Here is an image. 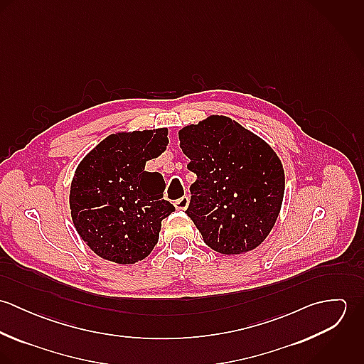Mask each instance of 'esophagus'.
Wrapping results in <instances>:
<instances>
[{"mask_svg":"<svg viewBox=\"0 0 364 364\" xmlns=\"http://www.w3.org/2000/svg\"><path fill=\"white\" fill-rule=\"evenodd\" d=\"M189 196H182L181 199H178V200H175V208L176 210H186L188 206H189Z\"/></svg>","mask_w":364,"mask_h":364,"instance_id":"obj_1","label":"esophagus"}]
</instances>
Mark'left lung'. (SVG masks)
<instances>
[{
	"mask_svg": "<svg viewBox=\"0 0 364 364\" xmlns=\"http://www.w3.org/2000/svg\"><path fill=\"white\" fill-rule=\"evenodd\" d=\"M179 147L198 179L192 218L208 247L245 254L266 240L280 213L284 169L273 149L227 116L211 114L179 130Z\"/></svg>",
	"mask_w": 364,
	"mask_h": 364,
	"instance_id": "obj_1",
	"label": "left lung"
}]
</instances>
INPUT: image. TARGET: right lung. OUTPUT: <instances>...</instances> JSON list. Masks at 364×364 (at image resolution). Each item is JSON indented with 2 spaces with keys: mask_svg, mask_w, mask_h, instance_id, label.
Instances as JSON below:
<instances>
[{
  "mask_svg": "<svg viewBox=\"0 0 364 364\" xmlns=\"http://www.w3.org/2000/svg\"><path fill=\"white\" fill-rule=\"evenodd\" d=\"M168 146V129L107 136L78 164L70 188L74 227L101 258L133 264L156 247L161 221L175 208L164 200L165 182L144 171Z\"/></svg>",
  "mask_w": 364,
  "mask_h": 364,
  "instance_id": "add662e5",
  "label": "right lung"
}]
</instances>
